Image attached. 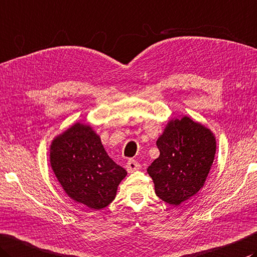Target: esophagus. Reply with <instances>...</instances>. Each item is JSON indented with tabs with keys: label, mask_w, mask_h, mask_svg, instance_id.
<instances>
[{
	"label": "esophagus",
	"mask_w": 257,
	"mask_h": 257,
	"mask_svg": "<svg viewBox=\"0 0 257 257\" xmlns=\"http://www.w3.org/2000/svg\"><path fill=\"white\" fill-rule=\"evenodd\" d=\"M125 168H127L128 173H134L136 170H138L140 168V164L138 162H136L134 159L128 160L127 165H125Z\"/></svg>",
	"instance_id": "34e87169"
}]
</instances>
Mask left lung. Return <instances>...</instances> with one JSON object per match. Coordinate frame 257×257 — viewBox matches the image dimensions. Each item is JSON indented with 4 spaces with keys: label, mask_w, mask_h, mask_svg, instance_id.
Returning a JSON list of instances; mask_svg holds the SVG:
<instances>
[{
    "label": "left lung",
    "mask_w": 257,
    "mask_h": 257,
    "mask_svg": "<svg viewBox=\"0 0 257 257\" xmlns=\"http://www.w3.org/2000/svg\"><path fill=\"white\" fill-rule=\"evenodd\" d=\"M156 144L160 155L147 169L155 193L178 206L203 188L215 158V136L185 115L169 120Z\"/></svg>",
    "instance_id": "obj_1"
}]
</instances>
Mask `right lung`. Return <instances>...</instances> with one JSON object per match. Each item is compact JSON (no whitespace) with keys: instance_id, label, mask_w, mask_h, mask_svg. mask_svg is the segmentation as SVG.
<instances>
[{"instance_id":"add662e5","label":"right lung","mask_w":257,"mask_h":257,"mask_svg":"<svg viewBox=\"0 0 257 257\" xmlns=\"http://www.w3.org/2000/svg\"><path fill=\"white\" fill-rule=\"evenodd\" d=\"M50 164L65 194L94 210L112 202L127 175L109 157L92 127L80 122L52 140Z\"/></svg>"}]
</instances>
